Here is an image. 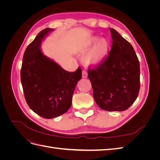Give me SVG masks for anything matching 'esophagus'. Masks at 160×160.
Instances as JSON below:
<instances>
[{
	"mask_svg": "<svg viewBox=\"0 0 160 160\" xmlns=\"http://www.w3.org/2000/svg\"><path fill=\"white\" fill-rule=\"evenodd\" d=\"M82 76H83V78H87L88 77V72L85 71H83V74H82Z\"/></svg>",
	"mask_w": 160,
	"mask_h": 160,
	"instance_id": "esophagus-1",
	"label": "esophagus"
}]
</instances>
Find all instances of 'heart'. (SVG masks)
Instances as JSON below:
<instances>
[{
	"instance_id": "b5f03b06",
	"label": "heart",
	"mask_w": 160,
	"mask_h": 160,
	"mask_svg": "<svg viewBox=\"0 0 160 160\" xmlns=\"http://www.w3.org/2000/svg\"><path fill=\"white\" fill-rule=\"evenodd\" d=\"M98 42V38H95L90 44L84 49V51L88 52L85 57V61L88 64L99 63L103 59L108 49V42L105 40H101Z\"/></svg>"
}]
</instances>
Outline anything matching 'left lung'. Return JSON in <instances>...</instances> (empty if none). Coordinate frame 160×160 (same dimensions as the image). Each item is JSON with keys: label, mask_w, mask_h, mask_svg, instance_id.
Instances as JSON below:
<instances>
[{"label": "left lung", "mask_w": 160, "mask_h": 160, "mask_svg": "<svg viewBox=\"0 0 160 160\" xmlns=\"http://www.w3.org/2000/svg\"><path fill=\"white\" fill-rule=\"evenodd\" d=\"M112 46L99 64L88 67V78L99 107L109 111L128 109L137 99L140 88L138 58L132 45L110 28Z\"/></svg>", "instance_id": "1"}]
</instances>
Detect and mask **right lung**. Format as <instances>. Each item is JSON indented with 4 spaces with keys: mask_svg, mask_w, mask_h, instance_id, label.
Masks as SVG:
<instances>
[{
    "mask_svg": "<svg viewBox=\"0 0 160 160\" xmlns=\"http://www.w3.org/2000/svg\"><path fill=\"white\" fill-rule=\"evenodd\" d=\"M47 28L28 45L23 55L21 79L24 95L29 108L45 119L58 117L70 108L77 83L82 77L81 67L67 71L42 54L40 45Z\"/></svg>",
    "mask_w": 160,
    "mask_h": 160,
    "instance_id": "right-lung-1",
    "label": "right lung"
}]
</instances>
